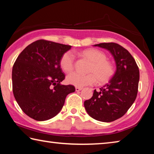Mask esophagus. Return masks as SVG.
Instances as JSON below:
<instances>
[{
    "mask_svg": "<svg viewBox=\"0 0 154 154\" xmlns=\"http://www.w3.org/2000/svg\"><path fill=\"white\" fill-rule=\"evenodd\" d=\"M83 89L82 88H79V87H76L75 88V91H76V92H79V91H81Z\"/></svg>",
    "mask_w": 154,
    "mask_h": 154,
    "instance_id": "obj_1",
    "label": "esophagus"
}]
</instances>
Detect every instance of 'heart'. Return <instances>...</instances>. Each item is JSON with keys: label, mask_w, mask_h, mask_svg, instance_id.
Listing matches in <instances>:
<instances>
[{"label": "heart", "mask_w": 154, "mask_h": 154, "mask_svg": "<svg viewBox=\"0 0 154 154\" xmlns=\"http://www.w3.org/2000/svg\"><path fill=\"white\" fill-rule=\"evenodd\" d=\"M81 55L91 62L88 68V75L72 72L66 77V82L70 85L76 87H84L94 84L97 82L106 83L110 80L114 74V68L111 62L106 60L105 54L96 49H88L83 51ZM75 55L71 51L64 53L60 61L62 69L70 72L73 70Z\"/></svg>", "instance_id": "heart-1"}]
</instances>
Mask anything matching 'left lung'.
Here are the masks:
<instances>
[{
  "instance_id": "left-lung-1",
  "label": "left lung",
  "mask_w": 154,
  "mask_h": 154,
  "mask_svg": "<svg viewBox=\"0 0 154 154\" xmlns=\"http://www.w3.org/2000/svg\"><path fill=\"white\" fill-rule=\"evenodd\" d=\"M107 49L113 56L116 71L108 83L94 91L92 97L84 102L87 113L92 118L111 122L126 113L137 98L139 70L129 51L115 43L94 45Z\"/></svg>"
}]
</instances>
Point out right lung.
I'll return each mask as SVG.
<instances>
[{
  "mask_svg": "<svg viewBox=\"0 0 154 154\" xmlns=\"http://www.w3.org/2000/svg\"><path fill=\"white\" fill-rule=\"evenodd\" d=\"M71 45L38 40L28 45L12 70L13 92L22 110L36 121L55 117L66 96L74 92L71 85H61L65 75L60 61Z\"/></svg>",
  "mask_w": 154,
  "mask_h": 154,
  "instance_id": "obj_1",
  "label": "right lung"
}]
</instances>
